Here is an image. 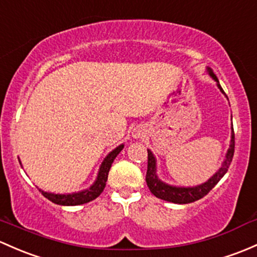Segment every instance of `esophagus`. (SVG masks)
Instances as JSON below:
<instances>
[{
	"mask_svg": "<svg viewBox=\"0 0 257 257\" xmlns=\"http://www.w3.org/2000/svg\"><path fill=\"white\" fill-rule=\"evenodd\" d=\"M145 134V129L143 126H137L133 131V137L134 138H142Z\"/></svg>",
	"mask_w": 257,
	"mask_h": 257,
	"instance_id": "1",
	"label": "esophagus"
}]
</instances>
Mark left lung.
I'll use <instances>...</instances> for the list:
<instances>
[{
	"label": "left lung",
	"instance_id": "obj_1",
	"mask_svg": "<svg viewBox=\"0 0 257 257\" xmlns=\"http://www.w3.org/2000/svg\"><path fill=\"white\" fill-rule=\"evenodd\" d=\"M209 75L218 82V87L223 93H225L219 85V81H218L217 76L212 72V70L208 69ZM234 148H235V137H234V129L233 133H231V142H230V148H229L228 154H226V158L224 160L223 165L219 169V171L214 175L212 178L207 181L206 183L201 186H197V187H174V186H169L166 183H164L163 181H160L156 176V165H155V159H154L153 154L150 150H148V171H147V183L148 187L151 191V193L154 196H156L158 198L164 199V201L172 202V203H178V204H187L192 203V202L198 201V199L203 198L204 196H207L210 192L213 187L217 185L220 181V178L226 174L229 166H230L231 161H233L234 156Z\"/></svg>",
	"mask_w": 257,
	"mask_h": 257
}]
</instances>
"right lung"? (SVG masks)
Returning a JSON list of instances; mask_svg holds the SVG:
<instances>
[{
	"label": "right lung",
	"mask_w": 257,
	"mask_h": 257,
	"mask_svg": "<svg viewBox=\"0 0 257 257\" xmlns=\"http://www.w3.org/2000/svg\"><path fill=\"white\" fill-rule=\"evenodd\" d=\"M121 149H123V145H119V147L115 148L114 150L108 154V156L104 159V161L101 165V169H99L98 177H97L96 182L88 190L72 194H54L44 192L42 190L39 191L45 198H48L53 203L60 204V206H77V204H83L93 201V199H96L99 194L103 192L104 187H106L108 172H109L110 166H112V163L114 161L115 156L120 153Z\"/></svg>",
	"instance_id": "obj_1"
}]
</instances>
